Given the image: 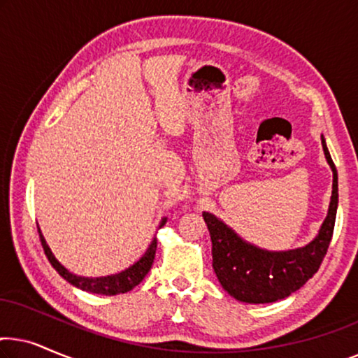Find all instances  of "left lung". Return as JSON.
<instances>
[{
	"label": "left lung",
	"mask_w": 358,
	"mask_h": 358,
	"mask_svg": "<svg viewBox=\"0 0 358 358\" xmlns=\"http://www.w3.org/2000/svg\"><path fill=\"white\" fill-rule=\"evenodd\" d=\"M322 151L332 171V194L327 215L313 241L288 251H268L248 243L227 223L203 212L212 238L213 271L218 282L233 298L243 303H273L300 290L320 268L334 231L337 203V169L321 135Z\"/></svg>",
	"instance_id": "1"
}]
</instances>
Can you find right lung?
I'll list each match as a JSON object with an SVG mask.
<instances>
[{
    "instance_id": "obj_1",
    "label": "right lung",
    "mask_w": 358,
    "mask_h": 358,
    "mask_svg": "<svg viewBox=\"0 0 358 358\" xmlns=\"http://www.w3.org/2000/svg\"><path fill=\"white\" fill-rule=\"evenodd\" d=\"M168 222V218H163L159 223V228ZM38 229V236H41V243L43 251H45V256L48 261H50L52 267L60 273V275L65 278L68 283H71L73 287L80 288V290L85 292H91V293H97V295H120V293H127L130 292L131 288H135L138 283L143 280L146 273L150 272L151 266H153L155 261V254H156V238H153V241L146 249V252L141 256L138 261H136L134 266H130L125 271H122L119 273H112V275H106V277H83V275H76L68 271L65 266H62L58 262V259L55 257V254L52 252V249L48 248V244L43 238V234L41 231V228L37 227Z\"/></svg>"
}]
</instances>
